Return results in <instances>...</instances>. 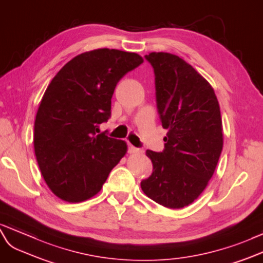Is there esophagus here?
<instances>
[{"mask_svg": "<svg viewBox=\"0 0 263 263\" xmlns=\"http://www.w3.org/2000/svg\"><path fill=\"white\" fill-rule=\"evenodd\" d=\"M127 145H129V153H131V154H137V153L142 152L140 149H138V147L133 146L131 143H127Z\"/></svg>", "mask_w": 263, "mask_h": 263, "instance_id": "esophagus-1", "label": "esophagus"}]
</instances>
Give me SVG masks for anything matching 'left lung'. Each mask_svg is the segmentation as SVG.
Instances as JSON below:
<instances>
[{"instance_id": "left-lung-1", "label": "left lung", "mask_w": 263, "mask_h": 263, "mask_svg": "<svg viewBox=\"0 0 263 263\" xmlns=\"http://www.w3.org/2000/svg\"><path fill=\"white\" fill-rule=\"evenodd\" d=\"M164 150H147L151 176L141 182L146 197L169 209L191 204L206 187L223 146L222 119L213 87L183 59L151 52Z\"/></svg>"}]
</instances>
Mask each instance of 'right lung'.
<instances>
[{
	"mask_svg": "<svg viewBox=\"0 0 263 263\" xmlns=\"http://www.w3.org/2000/svg\"><path fill=\"white\" fill-rule=\"evenodd\" d=\"M142 63L137 53L116 49L84 52L46 87L33 143L42 177L58 198L70 203L91 199L126 154L125 141L97 132L111 116L118 82Z\"/></svg>",
	"mask_w": 263,
	"mask_h": 263,
	"instance_id": "add662e5",
	"label": "right lung"
}]
</instances>
